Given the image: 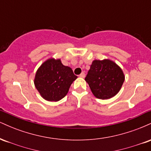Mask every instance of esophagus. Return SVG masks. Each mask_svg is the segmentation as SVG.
<instances>
[{
  "label": "esophagus",
  "instance_id": "34e87169",
  "mask_svg": "<svg viewBox=\"0 0 151 151\" xmlns=\"http://www.w3.org/2000/svg\"><path fill=\"white\" fill-rule=\"evenodd\" d=\"M84 77H85V74H84V72H81V73L80 74V75H79V77L84 78Z\"/></svg>",
  "mask_w": 151,
  "mask_h": 151
}]
</instances>
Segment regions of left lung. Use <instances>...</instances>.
I'll return each mask as SVG.
<instances>
[{"mask_svg":"<svg viewBox=\"0 0 151 151\" xmlns=\"http://www.w3.org/2000/svg\"><path fill=\"white\" fill-rule=\"evenodd\" d=\"M125 80L121 68L109 59L95 60L85 78L95 97L109 99L119 93Z\"/></svg>","mask_w":151,"mask_h":151,"instance_id":"left-lung-1","label":"left lung"}]
</instances>
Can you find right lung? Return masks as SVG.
<instances>
[{"label":"right lung","mask_w":151,"mask_h":151,"mask_svg":"<svg viewBox=\"0 0 151 151\" xmlns=\"http://www.w3.org/2000/svg\"><path fill=\"white\" fill-rule=\"evenodd\" d=\"M72 68L62 65L60 59L49 58L37 69L34 84L40 96L48 101H58L68 93L77 79Z\"/></svg>","instance_id":"obj_1"}]
</instances>
